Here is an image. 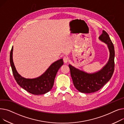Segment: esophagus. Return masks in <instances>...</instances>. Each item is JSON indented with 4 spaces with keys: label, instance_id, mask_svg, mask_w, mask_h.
I'll use <instances>...</instances> for the list:
<instances>
[{
    "label": "esophagus",
    "instance_id": "34e87169",
    "mask_svg": "<svg viewBox=\"0 0 124 124\" xmlns=\"http://www.w3.org/2000/svg\"><path fill=\"white\" fill-rule=\"evenodd\" d=\"M63 61L64 62L67 63L68 62V61H69L68 57L67 56H64L63 58Z\"/></svg>",
    "mask_w": 124,
    "mask_h": 124
}]
</instances>
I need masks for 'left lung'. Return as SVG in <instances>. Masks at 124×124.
<instances>
[{
	"instance_id": "1",
	"label": "left lung",
	"mask_w": 124,
	"mask_h": 124,
	"mask_svg": "<svg viewBox=\"0 0 124 124\" xmlns=\"http://www.w3.org/2000/svg\"><path fill=\"white\" fill-rule=\"evenodd\" d=\"M99 39L107 44L110 51V58L107 64L99 71L88 74L69 64L70 75L75 88L80 92L91 93L100 90L112 78L115 69V49L108 34L105 31Z\"/></svg>"
}]
</instances>
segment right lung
<instances>
[{"label": "right lung", "instance_id": "right-lung-1", "mask_svg": "<svg viewBox=\"0 0 124 124\" xmlns=\"http://www.w3.org/2000/svg\"><path fill=\"white\" fill-rule=\"evenodd\" d=\"M13 46L10 53V62L12 73L17 83L23 89L33 94H42L48 92L54 85L57 72L63 64L62 59L54 62L44 74L41 76L32 79L25 78L17 72L12 60Z\"/></svg>", "mask_w": 124, "mask_h": 124}]
</instances>
